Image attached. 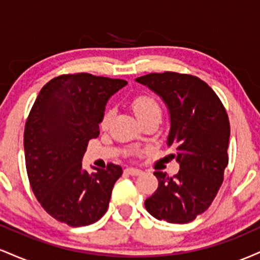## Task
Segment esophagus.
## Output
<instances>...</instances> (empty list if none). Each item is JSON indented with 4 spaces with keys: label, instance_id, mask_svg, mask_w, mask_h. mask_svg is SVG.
<instances>
[{
    "label": "esophagus",
    "instance_id": "esophagus-1",
    "mask_svg": "<svg viewBox=\"0 0 260 260\" xmlns=\"http://www.w3.org/2000/svg\"><path fill=\"white\" fill-rule=\"evenodd\" d=\"M126 172H127V174H129L131 176H138V175L142 174V171H140L139 169H134V168L126 169Z\"/></svg>",
    "mask_w": 260,
    "mask_h": 260
}]
</instances>
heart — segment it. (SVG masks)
Returning <instances> with one entry per match:
<instances>
[{
  "mask_svg": "<svg viewBox=\"0 0 260 260\" xmlns=\"http://www.w3.org/2000/svg\"><path fill=\"white\" fill-rule=\"evenodd\" d=\"M132 109L134 113H136L137 118L139 121L145 120V118L149 117H161V106L160 104L157 103L155 98L151 96V95H147V94H142V95H137L132 99ZM112 112L111 111H106L105 115L103 116L100 122L101 128H106L109 126L110 120H111Z\"/></svg>",
  "mask_w": 260,
  "mask_h": 260,
  "instance_id": "1",
  "label": "heart"
}]
</instances>
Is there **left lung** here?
Returning a JSON list of instances; mask_svg holds the SVG:
<instances>
[{
  "instance_id": "left-lung-1",
  "label": "left lung",
  "mask_w": 260,
  "mask_h": 260,
  "mask_svg": "<svg viewBox=\"0 0 260 260\" xmlns=\"http://www.w3.org/2000/svg\"><path fill=\"white\" fill-rule=\"evenodd\" d=\"M136 80L168 106V147L175 149L174 157L180 164L174 177L154 172L159 187L144 205L157 220L190 222L210 207L222 184L229 164V116L215 91L198 77L164 72Z\"/></svg>"
}]
</instances>
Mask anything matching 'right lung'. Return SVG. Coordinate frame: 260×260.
Masks as SVG:
<instances>
[{
  "label": "right lung",
  "instance_id": "add662e5",
  "mask_svg": "<svg viewBox=\"0 0 260 260\" xmlns=\"http://www.w3.org/2000/svg\"><path fill=\"white\" fill-rule=\"evenodd\" d=\"M127 84L89 73L62 74L39 92L24 129L25 166L38 202L59 222L78 228L96 222L109 208L122 168L107 164L89 174L82 159L99 137L106 103Z\"/></svg>",
  "mask_w": 260,
  "mask_h": 260
}]
</instances>
